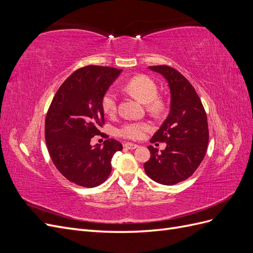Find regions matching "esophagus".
Masks as SVG:
<instances>
[{"label": "esophagus", "mask_w": 253, "mask_h": 253, "mask_svg": "<svg viewBox=\"0 0 253 253\" xmlns=\"http://www.w3.org/2000/svg\"><path fill=\"white\" fill-rule=\"evenodd\" d=\"M124 147H125L126 149H127V150H134V149H136V148H138V145L135 144V143H132V142H126V143L124 144Z\"/></svg>", "instance_id": "obj_1"}]
</instances>
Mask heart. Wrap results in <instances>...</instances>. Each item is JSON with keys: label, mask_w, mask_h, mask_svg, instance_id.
Segmentation results:
<instances>
[{"label": "heart", "mask_w": 253, "mask_h": 253, "mask_svg": "<svg viewBox=\"0 0 253 253\" xmlns=\"http://www.w3.org/2000/svg\"><path fill=\"white\" fill-rule=\"evenodd\" d=\"M125 89L128 94L147 103V109L158 114L164 108V102L157 96L158 88L155 81L147 75H137L128 79L125 84ZM101 108L108 116H114L117 112V97L113 91L105 93L101 99ZM151 129V126L144 121L126 122L118 128V135L126 139L139 140Z\"/></svg>", "instance_id": "heart-1"}]
</instances>
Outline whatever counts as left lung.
I'll use <instances>...</instances> for the list:
<instances>
[{"instance_id":"obj_1","label":"left lung","mask_w":253,"mask_h":253,"mask_svg":"<svg viewBox=\"0 0 253 253\" xmlns=\"http://www.w3.org/2000/svg\"><path fill=\"white\" fill-rule=\"evenodd\" d=\"M169 82L171 109L169 116L150 142H166L162 153L149 145L151 157L144 171L151 179L171 186L192 175L206 155L209 142L207 114L200 96L189 80L168 65L150 66Z\"/></svg>"}]
</instances>
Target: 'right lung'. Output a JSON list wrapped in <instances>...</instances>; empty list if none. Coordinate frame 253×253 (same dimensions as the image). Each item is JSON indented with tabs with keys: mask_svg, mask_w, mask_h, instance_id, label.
Here are the masks:
<instances>
[{
	"mask_svg": "<svg viewBox=\"0 0 253 253\" xmlns=\"http://www.w3.org/2000/svg\"><path fill=\"white\" fill-rule=\"evenodd\" d=\"M121 70L87 65L79 68L59 87L45 118V140L57 170L76 185L94 188L111 174V160L122 144L113 138L91 147L103 135L101 99ZM109 137V136H108Z\"/></svg>",
	"mask_w": 253,
	"mask_h": 253,
	"instance_id": "obj_1",
	"label": "right lung"
}]
</instances>
